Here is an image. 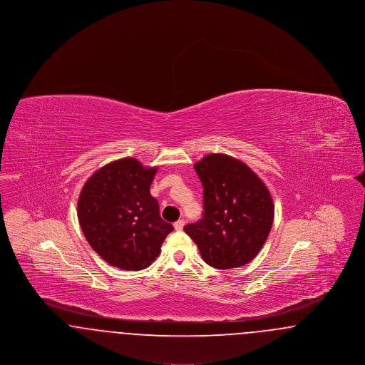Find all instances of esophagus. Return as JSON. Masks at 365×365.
Here are the masks:
<instances>
[{"label":"esophagus","instance_id":"esophagus-1","mask_svg":"<svg viewBox=\"0 0 365 365\" xmlns=\"http://www.w3.org/2000/svg\"><path fill=\"white\" fill-rule=\"evenodd\" d=\"M183 227H185V222L183 220H178L174 225V228L176 231H182Z\"/></svg>","mask_w":365,"mask_h":365}]
</instances>
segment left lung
<instances>
[{"instance_id": "left-lung-1", "label": "left lung", "mask_w": 365, "mask_h": 365, "mask_svg": "<svg viewBox=\"0 0 365 365\" xmlns=\"http://www.w3.org/2000/svg\"><path fill=\"white\" fill-rule=\"evenodd\" d=\"M204 187V215L185 232L210 267L230 269L253 260L274 223L271 192L245 163L210 153L194 165Z\"/></svg>"}]
</instances>
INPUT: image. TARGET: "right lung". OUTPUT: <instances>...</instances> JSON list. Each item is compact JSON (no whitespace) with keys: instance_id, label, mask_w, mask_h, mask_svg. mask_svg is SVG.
<instances>
[{"instance_id":"add662e5","label":"right lung","mask_w":365,"mask_h":365,"mask_svg":"<svg viewBox=\"0 0 365 365\" xmlns=\"http://www.w3.org/2000/svg\"><path fill=\"white\" fill-rule=\"evenodd\" d=\"M156 173L137 158H120L91 175L79 194L78 220L87 242L124 271L148 268L174 230L150 195Z\"/></svg>"}]
</instances>
